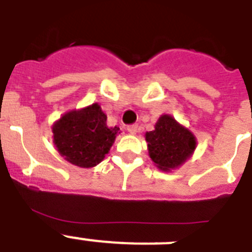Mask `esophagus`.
I'll return each instance as SVG.
<instances>
[{"mask_svg": "<svg viewBox=\"0 0 252 252\" xmlns=\"http://www.w3.org/2000/svg\"><path fill=\"white\" fill-rule=\"evenodd\" d=\"M126 130H128L130 134H135L137 130H138V126H137V124H129V126H126Z\"/></svg>", "mask_w": 252, "mask_h": 252, "instance_id": "obj_1", "label": "esophagus"}]
</instances>
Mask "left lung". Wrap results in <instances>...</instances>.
I'll return each instance as SVG.
<instances>
[{"mask_svg":"<svg viewBox=\"0 0 252 252\" xmlns=\"http://www.w3.org/2000/svg\"><path fill=\"white\" fill-rule=\"evenodd\" d=\"M146 141L150 157L163 171L180 166L189 158L196 144L194 135L170 115L159 118L155 130L146 133Z\"/></svg>","mask_w":252,"mask_h":252,"instance_id":"obj_1","label":"left lung"}]
</instances>
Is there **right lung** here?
<instances>
[{"mask_svg":"<svg viewBox=\"0 0 252 252\" xmlns=\"http://www.w3.org/2000/svg\"><path fill=\"white\" fill-rule=\"evenodd\" d=\"M119 128H108L106 115L94 104L64 114L53 126L54 144L67 161L80 167H94L104 159Z\"/></svg>","mask_w":252,"mask_h":252,"instance_id":"1","label":"right lung"}]
</instances>
